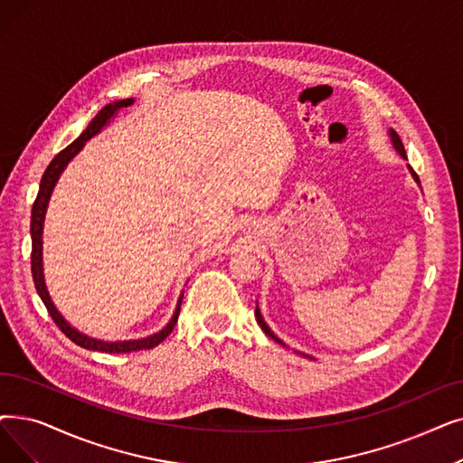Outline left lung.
I'll list each match as a JSON object with an SVG mask.
<instances>
[{"label": "left lung", "mask_w": 463, "mask_h": 463, "mask_svg": "<svg viewBox=\"0 0 463 463\" xmlns=\"http://www.w3.org/2000/svg\"><path fill=\"white\" fill-rule=\"evenodd\" d=\"M390 137H392V144H393V147H395V151L401 155V156H403V158H407V153H405V147H403V142H401V137H399V134L393 130V128H390ZM409 166V170H411V174H412V177H414V182L416 184H420V177H418V174L412 170V166L411 165H407ZM255 319L259 321V326H260V329H263L265 331V335L267 336H270V338H274L276 340V343H279V345H284V343H281V340L270 331V327L265 324V319H263V316H260V310H259V307L255 308ZM300 355H307V354H300ZM307 357H310V355H307Z\"/></svg>", "instance_id": "1"}]
</instances>
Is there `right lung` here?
<instances>
[{
  "label": "right lung",
  "mask_w": 463,
  "mask_h": 463,
  "mask_svg": "<svg viewBox=\"0 0 463 463\" xmlns=\"http://www.w3.org/2000/svg\"><path fill=\"white\" fill-rule=\"evenodd\" d=\"M132 104H134V98H127V99H118V102L108 104L106 108L98 111V115L90 120V125L83 130V134L79 136L73 144H70L66 149L60 151L51 160V165L47 166V170L42 177V185H39V193H37L35 203L32 206V227H30V232H32V276H33V284H35V289H37L39 297H42L43 305L47 307L51 317L54 319V324L60 327V331H62L71 340V343H75L77 346H81V348H87V350L106 352V354H128V352H137V350H151V348L158 346L172 333V329L177 324V316H179V308H182L184 295L179 297L175 312H174L172 319L168 321V326L163 331H158L151 336L139 338V340H123V343H106V340H98V338L87 336L85 333H79L75 327H71L68 321L62 317V314L56 310L54 303L51 300V295H49L47 286H45V276H43V238L42 236H43V221H45L49 198H51V193H52V189L58 182L60 174L64 172V168L68 166L70 160L83 149L85 142H89L92 136H96L99 130H102L109 123V118L115 117V113L118 109L128 108Z\"/></svg>",
  "instance_id": "add662e5"
}]
</instances>
